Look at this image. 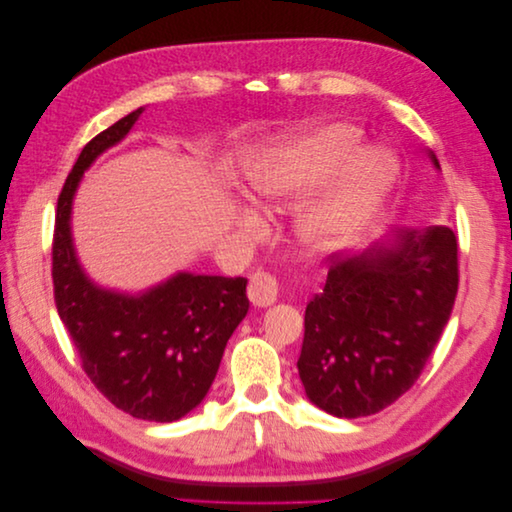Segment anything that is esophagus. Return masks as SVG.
<instances>
[{
    "instance_id": "1",
    "label": "esophagus",
    "mask_w": 512,
    "mask_h": 512,
    "mask_svg": "<svg viewBox=\"0 0 512 512\" xmlns=\"http://www.w3.org/2000/svg\"><path fill=\"white\" fill-rule=\"evenodd\" d=\"M247 297L258 307H267L277 299V280L267 271H256L247 284Z\"/></svg>"
}]
</instances>
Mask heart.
I'll list each match as a JSON object with an SVG mask.
<instances>
[{
  "label": "heart",
  "mask_w": 512,
  "mask_h": 512,
  "mask_svg": "<svg viewBox=\"0 0 512 512\" xmlns=\"http://www.w3.org/2000/svg\"><path fill=\"white\" fill-rule=\"evenodd\" d=\"M331 190L307 211L301 222L303 239L314 247H331L376 207L397 175L389 151H361V130L350 123H331L318 130L294 134L258 147L243 168L245 194L262 211H275L312 194L338 168ZM254 228V215H243Z\"/></svg>",
  "instance_id": "b5f03b06"
}]
</instances>
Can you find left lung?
<instances>
[{
  "instance_id": "obj_1",
  "label": "left lung",
  "mask_w": 512,
  "mask_h": 512,
  "mask_svg": "<svg viewBox=\"0 0 512 512\" xmlns=\"http://www.w3.org/2000/svg\"><path fill=\"white\" fill-rule=\"evenodd\" d=\"M327 265V282L305 307L299 376L324 412L376 414L410 391L451 318L457 237L438 224L397 228L393 243L331 254Z\"/></svg>"
}]
</instances>
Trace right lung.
I'll return each instance as SVG.
<instances>
[{
	"label": "right lung",
	"instance_id": "1",
	"mask_svg": "<svg viewBox=\"0 0 512 512\" xmlns=\"http://www.w3.org/2000/svg\"><path fill=\"white\" fill-rule=\"evenodd\" d=\"M141 113L136 108L91 138L70 170L57 198L51 273L59 318L87 378L115 408L143 421L170 423L207 395L250 301L245 277L179 273L141 297H128L94 286L79 267L70 237L76 185Z\"/></svg>",
	"mask_w": 512,
	"mask_h": 512
}]
</instances>
